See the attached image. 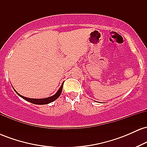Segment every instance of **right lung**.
<instances>
[{
  "instance_id": "obj_1",
  "label": "right lung",
  "mask_w": 147,
  "mask_h": 147,
  "mask_svg": "<svg viewBox=\"0 0 147 147\" xmlns=\"http://www.w3.org/2000/svg\"><path fill=\"white\" fill-rule=\"evenodd\" d=\"M63 83L62 84V85L61 86V87L59 88V89L58 91L56 92V93L54 95L51 96V97H47V98H44V99H32V98H28V97H23V96H22L21 95H20L19 93H18L17 92H16V90H15V89L14 88V90H15V92L17 93V95L18 96H20V97H22L23 99H24L25 100L28 101V102H31L32 103V104H38V105H43V104H48L49 103H51L52 102H54L55 100H56V99L58 98L59 97L61 94V92H62V89H63Z\"/></svg>"
}]
</instances>
